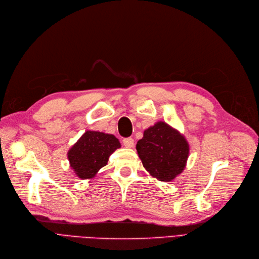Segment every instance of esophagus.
<instances>
[{"label": "esophagus", "mask_w": 259, "mask_h": 259, "mask_svg": "<svg viewBox=\"0 0 259 259\" xmlns=\"http://www.w3.org/2000/svg\"><path fill=\"white\" fill-rule=\"evenodd\" d=\"M122 143H123V145H124L125 147H127V149H131V147L134 146V140H133L132 138H125V139H123Z\"/></svg>", "instance_id": "34e87169"}]
</instances>
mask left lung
<instances>
[{"instance_id":"8db88e82","label":"left lung","mask_w":259,"mask_h":259,"mask_svg":"<svg viewBox=\"0 0 259 259\" xmlns=\"http://www.w3.org/2000/svg\"><path fill=\"white\" fill-rule=\"evenodd\" d=\"M136 150L150 175L164 182L174 180L182 173L190 155L187 138L164 121H158L143 132Z\"/></svg>"}]
</instances>
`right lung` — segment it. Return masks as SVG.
<instances>
[{"label":"right lung","mask_w":259,"mask_h":259,"mask_svg":"<svg viewBox=\"0 0 259 259\" xmlns=\"http://www.w3.org/2000/svg\"><path fill=\"white\" fill-rule=\"evenodd\" d=\"M119 147L120 141L114 135L86 131L67 152L69 166L79 179L90 180L107 164L110 154Z\"/></svg>","instance_id":"1"}]
</instances>
